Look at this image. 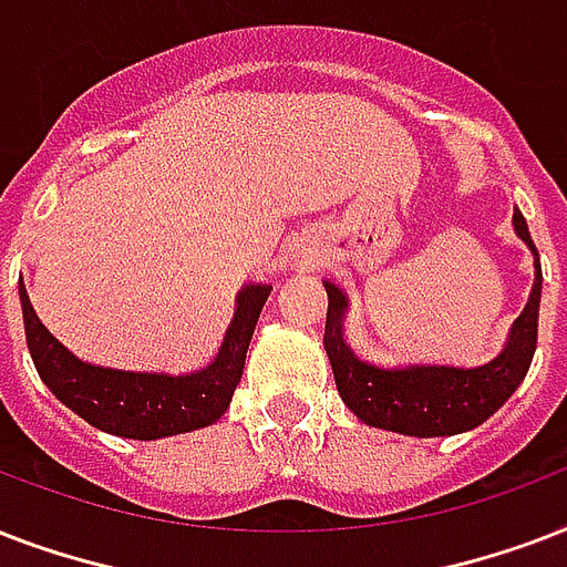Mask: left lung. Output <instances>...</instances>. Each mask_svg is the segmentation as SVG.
<instances>
[{"mask_svg": "<svg viewBox=\"0 0 567 567\" xmlns=\"http://www.w3.org/2000/svg\"><path fill=\"white\" fill-rule=\"evenodd\" d=\"M515 234L535 254V284L524 313L512 324L503 352L485 367H452V363H416V367H375L361 361L343 340L346 296L324 280L328 319H324V352L331 361L333 381L343 402L358 420L388 432L414 437H446L482 425L524 381L538 343V305H542V266L524 215H512Z\"/></svg>", "mask_w": 567, "mask_h": 567, "instance_id": "8db88e82", "label": "left lung"}]
</instances>
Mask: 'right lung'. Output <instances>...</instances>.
<instances>
[{
	"instance_id": "1",
	"label": "right lung",
	"mask_w": 567,
	"mask_h": 567,
	"mask_svg": "<svg viewBox=\"0 0 567 567\" xmlns=\"http://www.w3.org/2000/svg\"><path fill=\"white\" fill-rule=\"evenodd\" d=\"M269 292V284H248L239 292L234 322L224 333L215 361L206 370L165 375V372L112 370V367L79 361L76 354L64 349L43 328L20 278L25 343L43 384L82 420L103 432L133 437V441H156L171 434L195 432L221 420L234 399L236 384L243 379L245 354Z\"/></svg>"
}]
</instances>
